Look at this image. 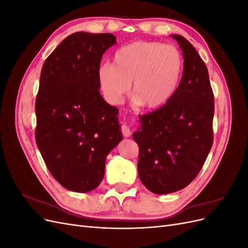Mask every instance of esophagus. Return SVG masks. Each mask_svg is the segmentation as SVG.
<instances>
[{"label":"esophagus","mask_w":248,"mask_h":248,"mask_svg":"<svg viewBox=\"0 0 248 248\" xmlns=\"http://www.w3.org/2000/svg\"><path fill=\"white\" fill-rule=\"evenodd\" d=\"M121 132H122V134H123L125 138H129L131 136V130H130V128L127 125H123L121 127Z\"/></svg>","instance_id":"1"}]
</instances>
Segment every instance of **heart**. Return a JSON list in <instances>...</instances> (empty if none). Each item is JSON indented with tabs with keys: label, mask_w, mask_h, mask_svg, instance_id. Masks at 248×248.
<instances>
[{
	"label": "heart",
	"mask_w": 248,
	"mask_h": 248,
	"mask_svg": "<svg viewBox=\"0 0 248 248\" xmlns=\"http://www.w3.org/2000/svg\"><path fill=\"white\" fill-rule=\"evenodd\" d=\"M184 68L176 46L155 41H136L116 50L112 63L102 64L97 80L111 103L122 101L130 91L134 102L147 109L166 106L177 92Z\"/></svg>",
	"instance_id": "heart-1"
}]
</instances>
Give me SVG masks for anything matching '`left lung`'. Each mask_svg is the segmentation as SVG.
I'll list each match as a JSON object with an SVG mask.
<instances>
[{
	"label": "left lung",
	"mask_w": 248,
	"mask_h": 248,
	"mask_svg": "<svg viewBox=\"0 0 248 248\" xmlns=\"http://www.w3.org/2000/svg\"><path fill=\"white\" fill-rule=\"evenodd\" d=\"M171 37L183 52L181 81L166 106L140 116V127L133 133L140 149V179L156 194L181 190L191 183L213 144L214 95L207 66L188 40Z\"/></svg>",
	"instance_id": "left-lung-1"
}]
</instances>
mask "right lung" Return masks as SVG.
<instances>
[{
  "label": "right lung",
  "mask_w": 248,
  "mask_h": 248,
  "mask_svg": "<svg viewBox=\"0 0 248 248\" xmlns=\"http://www.w3.org/2000/svg\"><path fill=\"white\" fill-rule=\"evenodd\" d=\"M109 33L69 35L43 64L35 111L36 144L48 170L66 189L88 192L102 181L107 156L122 140L118 108L97 80Z\"/></svg>",
  "instance_id": "add662e5"
}]
</instances>
